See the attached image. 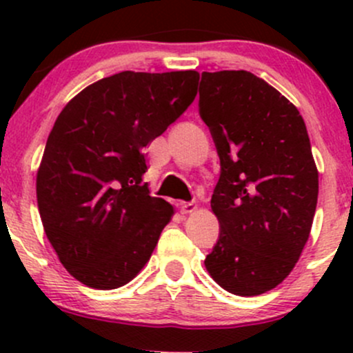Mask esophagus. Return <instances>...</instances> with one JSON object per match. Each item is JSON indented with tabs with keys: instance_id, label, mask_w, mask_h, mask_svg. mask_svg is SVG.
Returning a JSON list of instances; mask_svg holds the SVG:
<instances>
[{
	"instance_id": "esophagus-1",
	"label": "esophagus",
	"mask_w": 353,
	"mask_h": 353,
	"mask_svg": "<svg viewBox=\"0 0 353 353\" xmlns=\"http://www.w3.org/2000/svg\"><path fill=\"white\" fill-rule=\"evenodd\" d=\"M179 209L182 214H192L194 210L197 209V205H196V202H181Z\"/></svg>"
}]
</instances>
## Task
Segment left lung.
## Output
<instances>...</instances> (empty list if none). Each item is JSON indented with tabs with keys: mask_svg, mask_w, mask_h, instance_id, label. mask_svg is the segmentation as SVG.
Instances as JSON below:
<instances>
[{
	"mask_svg": "<svg viewBox=\"0 0 353 353\" xmlns=\"http://www.w3.org/2000/svg\"><path fill=\"white\" fill-rule=\"evenodd\" d=\"M199 114L221 159L210 199L221 232L205 269L230 294L261 295L292 272L317 208L305 123L249 71L202 72Z\"/></svg>",
	"mask_w": 353,
	"mask_h": 353,
	"instance_id": "obj_1",
	"label": "left lung"
}]
</instances>
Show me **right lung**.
Listing matches in <instances>:
<instances>
[{"label":"right lung","instance_id":"right-lung-1","mask_svg":"<svg viewBox=\"0 0 353 353\" xmlns=\"http://www.w3.org/2000/svg\"><path fill=\"white\" fill-rule=\"evenodd\" d=\"M197 83L196 71L117 72L56 119L36 196L52 249L84 285L117 289L151 259L174 210L149 196L143 149L192 104Z\"/></svg>","mask_w":353,"mask_h":353}]
</instances>
